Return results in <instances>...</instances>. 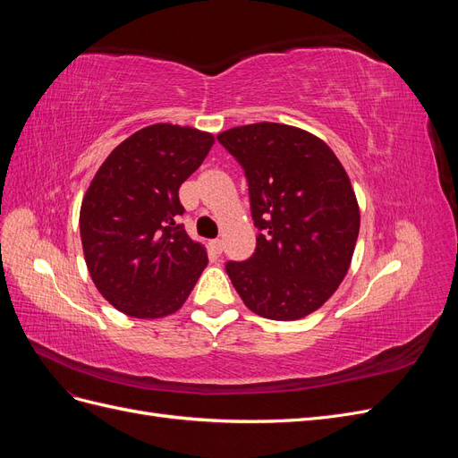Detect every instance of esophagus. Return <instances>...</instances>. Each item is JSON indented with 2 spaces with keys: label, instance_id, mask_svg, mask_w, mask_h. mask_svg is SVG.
I'll list each match as a JSON object with an SVG mask.
<instances>
[{
  "label": "esophagus",
  "instance_id": "esophagus-1",
  "mask_svg": "<svg viewBox=\"0 0 458 458\" xmlns=\"http://www.w3.org/2000/svg\"><path fill=\"white\" fill-rule=\"evenodd\" d=\"M210 248H212V252L221 254V248H224V242H221L219 239H214V241H210Z\"/></svg>",
  "mask_w": 458,
  "mask_h": 458
}]
</instances>
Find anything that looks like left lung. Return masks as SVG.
Wrapping results in <instances>:
<instances>
[{
	"label": "left lung",
	"mask_w": 458,
	"mask_h": 458,
	"mask_svg": "<svg viewBox=\"0 0 458 458\" xmlns=\"http://www.w3.org/2000/svg\"><path fill=\"white\" fill-rule=\"evenodd\" d=\"M217 141L241 164L258 229L256 250L225 271L248 310L294 321L335 294L359 234L350 177L318 137L284 123L233 128Z\"/></svg>",
	"instance_id": "left-lung-1"
}]
</instances>
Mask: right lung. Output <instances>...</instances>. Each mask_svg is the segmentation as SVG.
Segmentation results:
<instances>
[{"label":"right lung","instance_id":"obj_1","mask_svg":"<svg viewBox=\"0 0 458 458\" xmlns=\"http://www.w3.org/2000/svg\"><path fill=\"white\" fill-rule=\"evenodd\" d=\"M212 145L210 133L155 123L120 143L95 174L80 237L97 290L118 311L165 317L197 284L208 256L179 224V187Z\"/></svg>","mask_w":458,"mask_h":458}]
</instances>
